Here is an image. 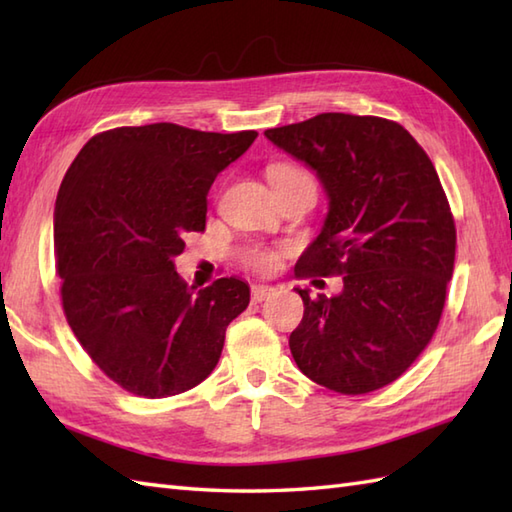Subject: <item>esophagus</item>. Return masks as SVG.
<instances>
[{"label":"esophagus","instance_id":"esophagus-1","mask_svg":"<svg viewBox=\"0 0 512 512\" xmlns=\"http://www.w3.org/2000/svg\"><path fill=\"white\" fill-rule=\"evenodd\" d=\"M270 295H273V288H268V286H253V288H250V299H253L255 303L266 301Z\"/></svg>","mask_w":512,"mask_h":512}]
</instances>
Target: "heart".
<instances>
[{
	"label": "heart",
	"instance_id": "heart-1",
	"mask_svg": "<svg viewBox=\"0 0 512 512\" xmlns=\"http://www.w3.org/2000/svg\"><path fill=\"white\" fill-rule=\"evenodd\" d=\"M308 173L303 171L295 162H273V165L268 167V180L270 184H279V182H290V180H297V178H306ZM281 259L279 250L273 248H250L246 250L244 255V262L253 268L259 270V273H270V270H275L277 264Z\"/></svg>",
	"mask_w": 512,
	"mask_h": 512
}]
</instances>
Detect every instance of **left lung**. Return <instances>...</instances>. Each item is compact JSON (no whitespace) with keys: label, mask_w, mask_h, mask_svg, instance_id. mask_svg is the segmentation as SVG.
Masks as SVG:
<instances>
[{"label":"left lung","mask_w":512,"mask_h":512,"mask_svg":"<svg viewBox=\"0 0 512 512\" xmlns=\"http://www.w3.org/2000/svg\"><path fill=\"white\" fill-rule=\"evenodd\" d=\"M264 134L317 171L330 198L295 275L343 277L336 297L297 288L306 310L290 334L292 358L345 396L394 383L436 334L453 275L458 237L436 167L405 127L380 116L328 112Z\"/></svg>","instance_id":"1"}]
</instances>
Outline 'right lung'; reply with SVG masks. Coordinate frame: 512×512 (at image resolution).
I'll return each instance as SVG.
<instances>
[{"instance_id":"1","label":"right lung","mask_w":512,"mask_h":512,"mask_svg":"<svg viewBox=\"0 0 512 512\" xmlns=\"http://www.w3.org/2000/svg\"><path fill=\"white\" fill-rule=\"evenodd\" d=\"M257 132L173 123L114 127L74 158L54 204V262L76 341L101 372L143 398L200 385L220 361L228 323L250 301L242 279L193 295L173 268L206 226V193Z\"/></svg>"}]
</instances>
